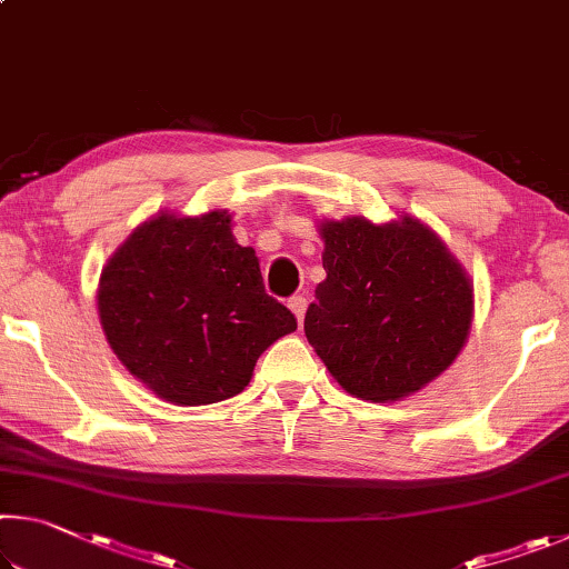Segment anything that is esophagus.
<instances>
[{
	"mask_svg": "<svg viewBox=\"0 0 569 569\" xmlns=\"http://www.w3.org/2000/svg\"><path fill=\"white\" fill-rule=\"evenodd\" d=\"M288 308H291L293 316H296V321H298V326H301V323H303V319H306L308 298H306V296H293L291 301H288Z\"/></svg>",
	"mask_w": 569,
	"mask_h": 569,
	"instance_id": "obj_1",
	"label": "esophagus"
}]
</instances>
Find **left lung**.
Wrapping results in <instances>:
<instances>
[{
    "mask_svg": "<svg viewBox=\"0 0 569 569\" xmlns=\"http://www.w3.org/2000/svg\"><path fill=\"white\" fill-rule=\"evenodd\" d=\"M326 281L303 331L351 397L393 403L441 377L469 339L475 283L435 230L401 213L319 220Z\"/></svg>",
    "mask_w": 569,
    "mask_h": 569,
    "instance_id": "obj_1",
    "label": "left lung"
}]
</instances>
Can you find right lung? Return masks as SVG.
<instances>
[{
	"mask_svg": "<svg viewBox=\"0 0 569 569\" xmlns=\"http://www.w3.org/2000/svg\"><path fill=\"white\" fill-rule=\"evenodd\" d=\"M98 316L124 369L178 407L236 397L258 356L296 331L223 208L160 210L134 228L102 268Z\"/></svg>",
	"mask_w": 569,
	"mask_h": 569,
	"instance_id": "obj_1",
	"label": "right lung"
}]
</instances>
